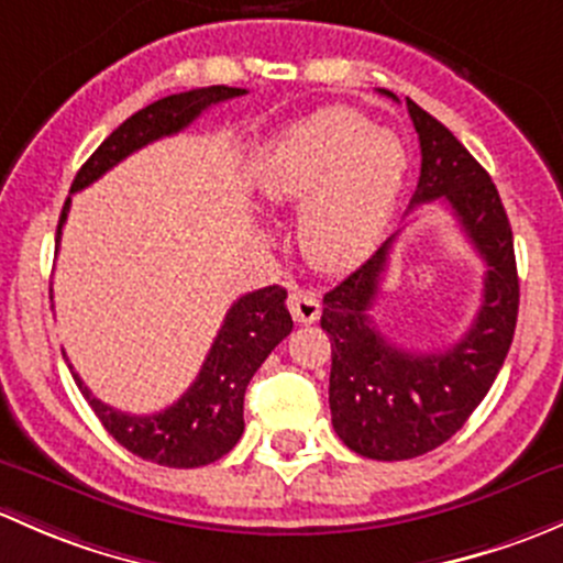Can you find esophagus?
Returning a JSON list of instances; mask_svg holds the SVG:
<instances>
[{
	"label": "esophagus",
	"mask_w": 563,
	"mask_h": 563,
	"mask_svg": "<svg viewBox=\"0 0 563 563\" xmlns=\"http://www.w3.org/2000/svg\"><path fill=\"white\" fill-rule=\"evenodd\" d=\"M287 309L292 314L295 322L300 324H311L320 320V300L311 289L303 287H292L287 295Z\"/></svg>",
	"instance_id": "esophagus-1"
}]
</instances>
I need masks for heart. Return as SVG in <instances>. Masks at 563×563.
I'll use <instances>...</instances> for the list:
<instances>
[{
  "mask_svg": "<svg viewBox=\"0 0 563 563\" xmlns=\"http://www.w3.org/2000/svg\"><path fill=\"white\" fill-rule=\"evenodd\" d=\"M409 173L390 130L352 108H322L284 126L257 165L260 195L298 208V246L311 268L341 274L385 233Z\"/></svg>",
  "mask_w": 563,
  "mask_h": 563,
  "instance_id": "1",
  "label": "heart"
}]
</instances>
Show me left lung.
Returning <instances> with one entry per match:
<instances>
[{"label":"left lung","mask_w":563,"mask_h":563,"mask_svg":"<svg viewBox=\"0 0 563 563\" xmlns=\"http://www.w3.org/2000/svg\"><path fill=\"white\" fill-rule=\"evenodd\" d=\"M382 95L396 100L390 91ZM407 110L422 156L409 208L444 202L488 271L472 328L437 352L390 344L368 314L398 233L324 292L320 324L333 357L330 417L341 442L374 461L426 455L461 431L507 357L520 303L512 228L496 184L442 121L409 97Z\"/></svg>","instance_id":"8db88e82"}]
</instances>
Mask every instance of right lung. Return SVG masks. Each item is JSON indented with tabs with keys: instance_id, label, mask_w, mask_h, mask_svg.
<instances>
[{
	"instance_id": "obj_1",
	"label": "right lung",
	"mask_w": 563,
	"mask_h": 563,
	"mask_svg": "<svg viewBox=\"0 0 563 563\" xmlns=\"http://www.w3.org/2000/svg\"><path fill=\"white\" fill-rule=\"evenodd\" d=\"M241 95H246V89L208 86V89L162 97L152 106L137 110L124 124L115 126L100 143V148L84 162L69 192H80L95 184L110 167L135 154L137 148L181 132L206 108ZM67 211L69 197L62 208L56 243L62 239ZM284 300H287V289H282L279 284L241 295L230 306L228 317L213 339L211 352L206 355V363L189 390L173 407L156 411V415H126V411L108 407L100 398L91 396V390L80 382L73 366L69 371H73L75 385L80 387L89 407L95 409L106 431L121 448L143 461L159 463V466H206V463L228 455L239 444L243 433V393H246L254 371L263 366L274 346L287 339L292 330V317H289Z\"/></svg>"
}]
</instances>
